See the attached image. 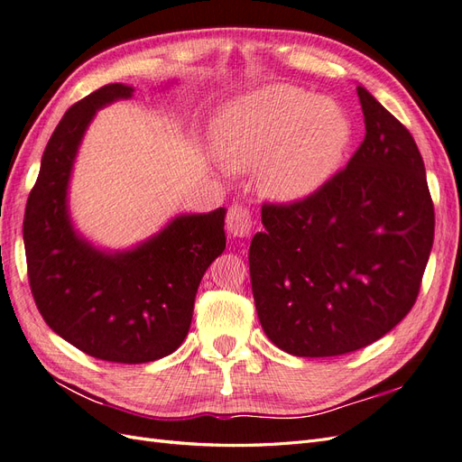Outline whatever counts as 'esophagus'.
Instances as JSON below:
<instances>
[{"mask_svg": "<svg viewBox=\"0 0 462 462\" xmlns=\"http://www.w3.org/2000/svg\"><path fill=\"white\" fill-rule=\"evenodd\" d=\"M226 227L231 236L243 239V236H248L250 233H253L254 221L245 206H231L227 212V217H226Z\"/></svg>", "mask_w": 462, "mask_h": 462, "instance_id": "obj_1", "label": "esophagus"}]
</instances>
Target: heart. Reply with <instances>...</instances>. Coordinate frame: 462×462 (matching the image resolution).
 <instances>
[{
    "mask_svg": "<svg viewBox=\"0 0 462 462\" xmlns=\"http://www.w3.org/2000/svg\"><path fill=\"white\" fill-rule=\"evenodd\" d=\"M353 141V123L331 97L283 82L250 90L223 106L212 144L233 171L256 170L273 202H300L337 173Z\"/></svg>",
    "mask_w": 462,
    "mask_h": 462,
    "instance_id": "1",
    "label": "heart"
}]
</instances>
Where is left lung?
Wrapping results in <instances>:
<instances>
[{"mask_svg": "<svg viewBox=\"0 0 462 462\" xmlns=\"http://www.w3.org/2000/svg\"><path fill=\"white\" fill-rule=\"evenodd\" d=\"M366 136L312 197L263 204L250 283L270 341L295 356H339L411 312L433 245V204L412 134L356 87Z\"/></svg>", "mask_w": 462, "mask_h": 462, "instance_id": "obj_1", "label": "left lung"}]
</instances>
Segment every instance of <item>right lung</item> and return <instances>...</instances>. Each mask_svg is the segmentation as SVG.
<instances>
[{
    "instance_id": "obj_1",
    "label": "right lung",
    "mask_w": 462,
    "mask_h": 462,
    "mask_svg": "<svg viewBox=\"0 0 462 462\" xmlns=\"http://www.w3.org/2000/svg\"><path fill=\"white\" fill-rule=\"evenodd\" d=\"M133 87L106 85L67 109L40 163L23 239L34 302L46 324L79 351L121 365L171 355L185 341L202 275L226 250V208L180 214L129 250L96 248L69 216L79 146L96 111Z\"/></svg>"
}]
</instances>
